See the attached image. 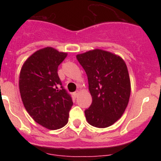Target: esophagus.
Masks as SVG:
<instances>
[{
    "label": "esophagus",
    "mask_w": 161,
    "mask_h": 161,
    "mask_svg": "<svg viewBox=\"0 0 161 161\" xmlns=\"http://www.w3.org/2000/svg\"><path fill=\"white\" fill-rule=\"evenodd\" d=\"M79 93H80V91L77 90V91H76V92H74V93H72V94H73V96L75 97H76L78 96V94H79Z\"/></svg>",
    "instance_id": "1"
}]
</instances>
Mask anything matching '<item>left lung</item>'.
<instances>
[{
	"instance_id": "1",
	"label": "left lung",
	"mask_w": 161,
	"mask_h": 161,
	"mask_svg": "<svg viewBox=\"0 0 161 161\" xmlns=\"http://www.w3.org/2000/svg\"><path fill=\"white\" fill-rule=\"evenodd\" d=\"M88 76L92 104L85 110L86 120L98 128L111 126L128 105L130 81L126 63L120 56L101 49L76 55Z\"/></svg>"
}]
</instances>
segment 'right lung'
<instances>
[{
    "instance_id": "obj_1",
    "label": "right lung",
    "mask_w": 161,
    "mask_h": 161,
    "mask_svg": "<svg viewBox=\"0 0 161 161\" xmlns=\"http://www.w3.org/2000/svg\"><path fill=\"white\" fill-rule=\"evenodd\" d=\"M67 55L53 47L42 48L25 60L20 72L19 90L26 111L49 130H57L68 123L73 104L57 72Z\"/></svg>"
}]
</instances>
